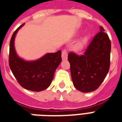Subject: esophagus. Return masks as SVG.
<instances>
[{
	"mask_svg": "<svg viewBox=\"0 0 122 122\" xmlns=\"http://www.w3.org/2000/svg\"><path fill=\"white\" fill-rule=\"evenodd\" d=\"M62 59L63 60H66L67 59V57H68V53H67V51L66 50H63L62 51Z\"/></svg>",
	"mask_w": 122,
	"mask_h": 122,
	"instance_id": "esophagus-1",
	"label": "esophagus"
}]
</instances>
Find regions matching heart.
<instances>
[{"mask_svg": "<svg viewBox=\"0 0 122 122\" xmlns=\"http://www.w3.org/2000/svg\"><path fill=\"white\" fill-rule=\"evenodd\" d=\"M88 40H89V36H86L83 38L82 40L80 41L79 43H78V49H82L84 47H85L87 44V42H88Z\"/></svg>", "mask_w": 122, "mask_h": 122, "instance_id": "1", "label": "heart"}]
</instances>
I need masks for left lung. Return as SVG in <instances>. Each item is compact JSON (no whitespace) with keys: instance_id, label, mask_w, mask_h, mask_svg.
<instances>
[{"instance_id":"8db88e82","label":"left lung","mask_w":122,"mask_h":122,"mask_svg":"<svg viewBox=\"0 0 122 122\" xmlns=\"http://www.w3.org/2000/svg\"><path fill=\"white\" fill-rule=\"evenodd\" d=\"M104 30L100 27V32L93 38L84 55L73 52L68 55L74 86L84 93L97 90L109 71L111 42Z\"/></svg>"}]
</instances>
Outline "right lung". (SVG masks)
Returning a JSON list of instances; mask_svg holds the SVG:
<instances>
[{"instance_id": "obj_1", "label": "right lung", "mask_w": 122, "mask_h": 122, "mask_svg": "<svg viewBox=\"0 0 122 122\" xmlns=\"http://www.w3.org/2000/svg\"><path fill=\"white\" fill-rule=\"evenodd\" d=\"M20 26L13 33L10 42L9 66L18 83L23 88L32 92L47 89L52 82L54 73L61 63V51L48 53L36 61H27L20 58L15 52L14 40Z\"/></svg>"}]
</instances>
